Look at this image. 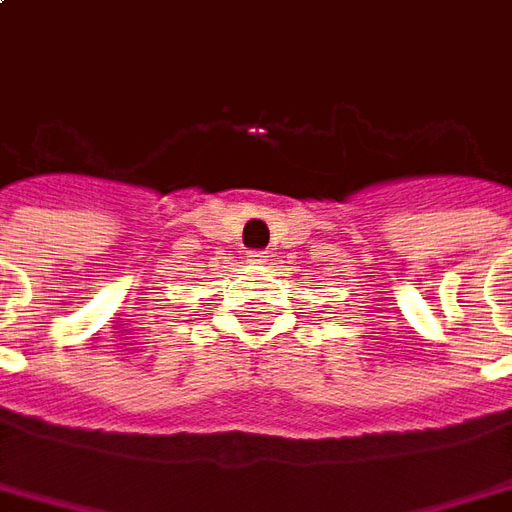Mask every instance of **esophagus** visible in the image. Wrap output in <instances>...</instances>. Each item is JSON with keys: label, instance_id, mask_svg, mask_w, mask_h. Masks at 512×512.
Masks as SVG:
<instances>
[{"label": "esophagus", "instance_id": "1", "mask_svg": "<svg viewBox=\"0 0 512 512\" xmlns=\"http://www.w3.org/2000/svg\"><path fill=\"white\" fill-rule=\"evenodd\" d=\"M249 263H255V266H266L268 252H249Z\"/></svg>", "mask_w": 512, "mask_h": 512}]
</instances>
